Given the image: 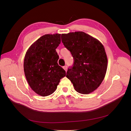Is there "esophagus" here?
<instances>
[{
  "mask_svg": "<svg viewBox=\"0 0 131 131\" xmlns=\"http://www.w3.org/2000/svg\"><path fill=\"white\" fill-rule=\"evenodd\" d=\"M63 68H64V70H65V71H67V65L64 66L63 67Z\"/></svg>",
  "mask_w": 131,
  "mask_h": 131,
  "instance_id": "esophagus-1",
  "label": "esophagus"
}]
</instances>
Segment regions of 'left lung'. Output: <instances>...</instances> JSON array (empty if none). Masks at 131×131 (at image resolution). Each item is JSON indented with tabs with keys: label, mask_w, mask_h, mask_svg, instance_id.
Instances as JSON below:
<instances>
[{
	"label": "left lung",
	"mask_w": 131,
	"mask_h": 131,
	"mask_svg": "<svg viewBox=\"0 0 131 131\" xmlns=\"http://www.w3.org/2000/svg\"><path fill=\"white\" fill-rule=\"evenodd\" d=\"M61 38L74 59L66 77L78 92L91 93L101 84L106 73L107 58L104 46L83 32L62 34Z\"/></svg>",
	"instance_id": "8db88e82"
}]
</instances>
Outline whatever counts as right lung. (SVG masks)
I'll use <instances>...</instances> for the list:
<instances>
[{
	"instance_id": "1",
	"label": "right lung",
	"mask_w": 131,
	"mask_h": 131,
	"mask_svg": "<svg viewBox=\"0 0 131 131\" xmlns=\"http://www.w3.org/2000/svg\"><path fill=\"white\" fill-rule=\"evenodd\" d=\"M60 34H45L33 43L24 58V70L29 85L42 97L56 90L65 71L58 64L56 49L60 43Z\"/></svg>"
}]
</instances>
